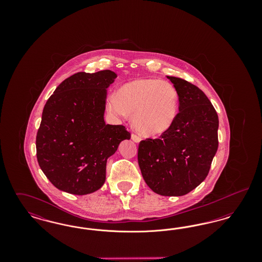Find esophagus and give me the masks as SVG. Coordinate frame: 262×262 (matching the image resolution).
Segmentation results:
<instances>
[{
    "label": "esophagus",
    "mask_w": 262,
    "mask_h": 262,
    "mask_svg": "<svg viewBox=\"0 0 262 262\" xmlns=\"http://www.w3.org/2000/svg\"><path fill=\"white\" fill-rule=\"evenodd\" d=\"M132 139L135 141V142H139L141 137H139L137 134H132Z\"/></svg>",
    "instance_id": "1"
}]
</instances>
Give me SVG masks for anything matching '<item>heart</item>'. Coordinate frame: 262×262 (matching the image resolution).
Instances as JSON below:
<instances>
[{
	"label": "heart",
	"mask_w": 262,
	"mask_h": 262,
	"mask_svg": "<svg viewBox=\"0 0 262 262\" xmlns=\"http://www.w3.org/2000/svg\"><path fill=\"white\" fill-rule=\"evenodd\" d=\"M119 116H134L140 134L148 137L167 132L179 112V95L172 83L158 78H136L118 90L108 102Z\"/></svg>",
	"instance_id": "obj_1"
}]
</instances>
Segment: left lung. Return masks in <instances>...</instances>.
<instances>
[{
	"label": "left lung",
	"mask_w": 262,
	"mask_h": 262,
	"mask_svg": "<svg viewBox=\"0 0 262 262\" xmlns=\"http://www.w3.org/2000/svg\"><path fill=\"white\" fill-rule=\"evenodd\" d=\"M167 77L178 91V116L159 138L139 142L137 160L154 192L180 196L194 189L209 173L218 149L219 120L202 90L185 79Z\"/></svg>",
	"instance_id": "obj_1"
}]
</instances>
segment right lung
Wrapping results in <instances>:
<instances>
[{
  "label": "right lung",
  "mask_w": 262,
  "mask_h": 262,
  "mask_svg": "<svg viewBox=\"0 0 262 262\" xmlns=\"http://www.w3.org/2000/svg\"><path fill=\"white\" fill-rule=\"evenodd\" d=\"M117 75L109 70L77 73L47 100L36 136L41 170L62 191L83 195L106 180V163L130 134L104 122L107 88Z\"/></svg>",
  "instance_id": "right-lung-1"
}]
</instances>
